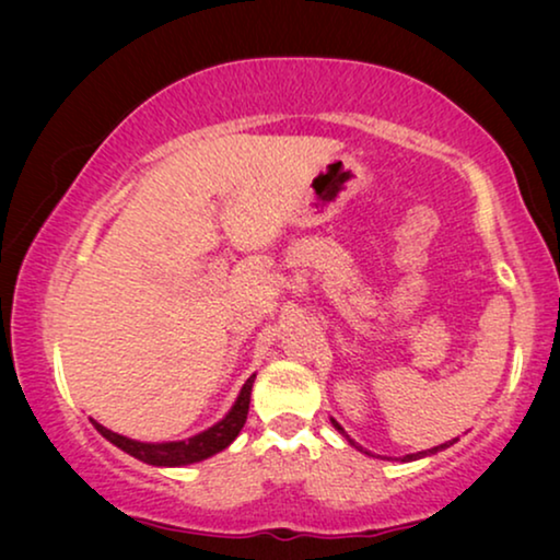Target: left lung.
<instances>
[{
  "label": "left lung",
  "mask_w": 560,
  "mask_h": 560,
  "mask_svg": "<svg viewBox=\"0 0 560 560\" xmlns=\"http://www.w3.org/2000/svg\"><path fill=\"white\" fill-rule=\"evenodd\" d=\"M331 423H334V428H336V431H339L341 435H343V439H347L349 443H351V446H354V448H359V451H364L362 446H359V443L357 441H351L349 439V435H347V431H343V428L339 425V423H336V420L331 418ZM458 439H454V441H446V443H441V446H433V448H428V451H418V454H408V456H402V462H418V458H423V456H433V454H439V451H443V448H448V446H454V443H456ZM364 454H370V451H364ZM372 456V454H370Z\"/></svg>",
  "instance_id": "left-lung-1"
}]
</instances>
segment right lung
<instances>
[{"instance_id":"1","label":"right lung","mask_w":560,"mask_h":560,"mask_svg":"<svg viewBox=\"0 0 560 560\" xmlns=\"http://www.w3.org/2000/svg\"><path fill=\"white\" fill-rule=\"evenodd\" d=\"M257 374L244 382V387L236 395V400L232 405V410L226 412L224 418L219 420L217 425L206 428V431L190 435L186 441H165V443H144V441H135L127 439V435H119L104 428L96 420H91L98 433L104 435L106 441L114 443V446L125 451V454L140 458V462L150 464V466H188L196 462H203L219 451H224L229 443H232L240 431L247 423V412H249V395H252V385H255Z\"/></svg>"}]
</instances>
